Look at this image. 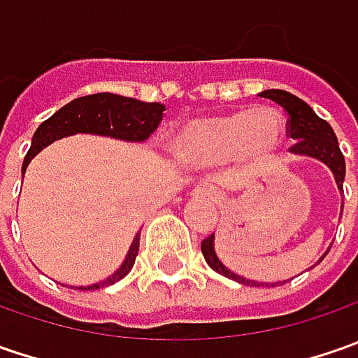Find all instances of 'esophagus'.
Wrapping results in <instances>:
<instances>
[{
	"mask_svg": "<svg viewBox=\"0 0 358 358\" xmlns=\"http://www.w3.org/2000/svg\"><path fill=\"white\" fill-rule=\"evenodd\" d=\"M193 197L199 201H207V203H217V201L221 199V193L211 185H203L197 187L195 191H193Z\"/></svg>",
	"mask_w": 358,
	"mask_h": 358,
	"instance_id": "1",
	"label": "esophagus"
}]
</instances>
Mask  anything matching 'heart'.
<instances>
[{"mask_svg":"<svg viewBox=\"0 0 358 358\" xmlns=\"http://www.w3.org/2000/svg\"><path fill=\"white\" fill-rule=\"evenodd\" d=\"M285 119L273 107L193 119L177 131L173 151L189 165H215L225 159L265 163L285 139Z\"/></svg>","mask_w":358,"mask_h":358,"instance_id":"1","label":"heart"}]
</instances>
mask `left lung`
I'll use <instances>...</instances> for the list:
<instances>
[{
	"instance_id": "obj_1",
	"label": "left lung",
	"mask_w": 358,
	"mask_h": 358,
	"mask_svg": "<svg viewBox=\"0 0 358 358\" xmlns=\"http://www.w3.org/2000/svg\"><path fill=\"white\" fill-rule=\"evenodd\" d=\"M261 97H267L271 101L279 103L287 111V135L295 141V145L291 147V153L295 155H309V157L319 159L321 163H324L333 175H335V181L337 187L343 191V181H345V157L338 149L337 135L333 127L321 119L309 105L305 103L303 99L295 97L293 93L282 90H267L263 93H259ZM201 251L203 257L207 261V265L217 271L219 275H225L233 281L243 282V285H279V282H259V281H249L241 275H235L233 271H229L215 253V235H209L207 239H203L201 243ZM329 253V251H327ZM324 253V255H327ZM324 255L319 259L323 261ZM285 282V281H282Z\"/></svg>"
}]
</instances>
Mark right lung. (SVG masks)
I'll return each instance as SVG.
<instances>
[{"instance_id":"add662e5","label":"right lung","mask_w":358,"mask_h":358,"mask_svg":"<svg viewBox=\"0 0 358 358\" xmlns=\"http://www.w3.org/2000/svg\"><path fill=\"white\" fill-rule=\"evenodd\" d=\"M165 105L145 103L139 99H131L115 93H95L77 97L71 103L63 105L59 111H55L49 119H45L34 133L31 147L23 159L21 173H25L29 161L49 143L55 139H62L76 133H95L105 137H115L123 141H145L153 131L159 127V121L163 117ZM139 237L135 235L131 243L129 253L125 257L123 265L105 281L95 282L90 287H77V289H101L107 285L121 281L135 263V257L139 253Z\"/></svg>"}]
</instances>
